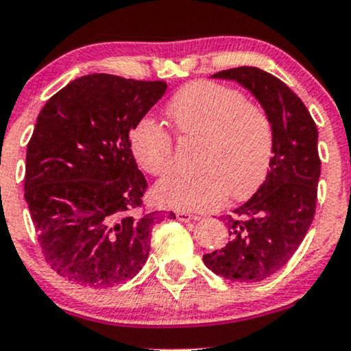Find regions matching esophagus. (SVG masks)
I'll return each instance as SVG.
<instances>
[{
  "mask_svg": "<svg viewBox=\"0 0 351 351\" xmlns=\"http://www.w3.org/2000/svg\"><path fill=\"white\" fill-rule=\"evenodd\" d=\"M176 217H178L180 221H196V219H198L199 216H196V215H189V213L181 211V213H176Z\"/></svg>",
  "mask_w": 351,
  "mask_h": 351,
  "instance_id": "obj_1",
  "label": "esophagus"
}]
</instances>
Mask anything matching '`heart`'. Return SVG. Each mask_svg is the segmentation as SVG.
Returning a JSON list of instances; mask_svg holds the SVG:
<instances>
[{"instance_id": "b5f03b06", "label": "heart", "mask_w": 351, "mask_h": 351, "mask_svg": "<svg viewBox=\"0 0 351 351\" xmlns=\"http://www.w3.org/2000/svg\"><path fill=\"white\" fill-rule=\"evenodd\" d=\"M176 132L201 138L196 175L171 173L153 188V198L178 211H211L228 196L243 199L267 175L274 152L271 117L234 88L215 82L184 86L168 104ZM132 152L150 175H163L173 163V138L160 123L145 119L132 134Z\"/></svg>"}]
</instances>
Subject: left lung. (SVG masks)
I'll use <instances>...</instances> for the list:
<instances>
[{
	"mask_svg": "<svg viewBox=\"0 0 351 351\" xmlns=\"http://www.w3.org/2000/svg\"><path fill=\"white\" fill-rule=\"evenodd\" d=\"M211 79L234 80L257 99L271 117L274 152L264 183L223 217L229 243L204 254L203 263L228 280H264L287 264L313 221L320 178L317 125L304 102L269 72L243 66Z\"/></svg>",
	"mask_w": 351,
	"mask_h": 351,
	"instance_id": "8db88e82",
	"label": "left lung"
}]
</instances>
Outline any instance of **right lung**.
<instances>
[{
    "instance_id": "1",
    "label": "right lung",
    "mask_w": 351,
    "mask_h": 351,
    "mask_svg": "<svg viewBox=\"0 0 351 351\" xmlns=\"http://www.w3.org/2000/svg\"><path fill=\"white\" fill-rule=\"evenodd\" d=\"M165 90L162 80L88 74L39 112L24 198L44 257L64 279L106 289L147 263L152 226L163 216L140 209L147 180L132 155L130 132Z\"/></svg>"
}]
</instances>
